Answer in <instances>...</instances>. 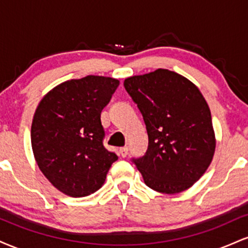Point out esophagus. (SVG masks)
I'll use <instances>...</instances> for the list:
<instances>
[{
	"label": "esophagus",
	"mask_w": 248,
	"mask_h": 248,
	"mask_svg": "<svg viewBox=\"0 0 248 248\" xmlns=\"http://www.w3.org/2000/svg\"><path fill=\"white\" fill-rule=\"evenodd\" d=\"M119 153H120V155L122 157H126L127 154H128V147H122L120 148V150H119Z\"/></svg>",
	"instance_id": "esophagus-1"
}]
</instances>
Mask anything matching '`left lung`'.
Wrapping results in <instances>:
<instances>
[{
    "mask_svg": "<svg viewBox=\"0 0 248 248\" xmlns=\"http://www.w3.org/2000/svg\"><path fill=\"white\" fill-rule=\"evenodd\" d=\"M148 133V149L134 160L155 191L178 193L191 187L211 164L216 136L209 105L199 88L173 71L158 69L124 79Z\"/></svg>",
    "mask_w": 248,
    "mask_h": 248,
    "instance_id": "1",
    "label": "left lung"
}]
</instances>
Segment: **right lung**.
Listing matches in <instances>:
<instances>
[{
  "instance_id": "1",
  "label": "right lung",
  "mask_w": 248,
  "mask_h": 248,
  "mask_svg": "<svg viewBox=\"0 0 248 248\" xmlns=\"http://www.w3.org/2000/svg\"><path fill=\"white\" fill-rule=\"evenodd\" d=\"M119 84L102 76L71 79L49 91L36 108L31 124L33 156L43 175L65 195L95 192L118 160L102 144L100 115Z\"/></svg>"
}]
</instances>
